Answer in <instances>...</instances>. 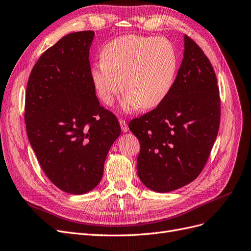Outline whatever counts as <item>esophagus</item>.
<instances>
[{
    "mask_svg": "<svg viewBox=\"0 0 251 251\" xmlns=\"http://www.w3.org/2000/svg\"><path fill=\"white\" fill-rule=\"evenodd\" d=\"M119 123H120V126H121V129H122L123 132H127L128 131V125L126 123V121L123 120V119H120L119 120Z\"/></svg>",
    "mask_w": 251,
    "mask_h": 251,
    "instance_id": "obj_1",
    "label": "esophagus"
}]
</instances>
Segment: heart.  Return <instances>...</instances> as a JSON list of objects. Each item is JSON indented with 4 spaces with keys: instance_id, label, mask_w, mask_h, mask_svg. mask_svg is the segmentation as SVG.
I'll return each instance as SVG.
<instances>
[{
    "instance_id": "b5f03b06",
    "label": "heart",
    "mask_w": 251,
    "mask_h": 251,
    "mask_svg": "<svg viewBox=\"0 0 251 251\" xmlns=\"http://www.w3.org/2000/svg\"><path fill=\"white\" fill-rule=\"evenodd\" d=\"M100 58L91 69L96 94L105 105H111L123 89L126 110L152 109L162 103L178 69L175 46L163 37H119L102 48Z\"/></svg>"
}]
</instances>
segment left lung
<instances>
[{"label":"left lung","mask_w":251,"mask_h":251,"mask_svg":"<svg viewBox=\"0 0 251 251\" xmlns=\"http://www.w3.org/2000/svg\"><path fill=\"white\" fill-rule=\"evenodd\" d=\"M184 59L162 103L129 123L138 138L137 174L148 188L169 192L196 180L208 161L220 123L214 69L187 35Z\"/></svg>","instance_id":"obj_1"}]
</instances>
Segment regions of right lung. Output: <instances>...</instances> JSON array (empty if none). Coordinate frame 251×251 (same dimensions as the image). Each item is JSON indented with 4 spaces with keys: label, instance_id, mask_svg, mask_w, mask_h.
<instances>
[{
    "label": "right lung",
    "instance_id": "obj_1",
    "mask_svg": "<svg viewBox=\"0 0 251 251\" xmlns=\"http://www.w3.org/2000/svg\"><path fill=\"white\" fill-rule=\"evenodd\" d=\"M94 35L71 33L46 50L25 91L26 134L37 159L55 186L72 194L97 186L109 148L121 133L117 117L99 104L91 80Z\"/></svg>",
    "mask_w": 251,
    "mask_h": 251
}]
</instances>
